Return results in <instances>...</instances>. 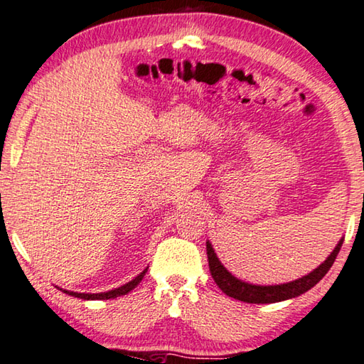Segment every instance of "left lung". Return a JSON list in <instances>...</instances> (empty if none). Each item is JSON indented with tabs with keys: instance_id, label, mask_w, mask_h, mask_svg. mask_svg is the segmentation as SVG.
Returning <instances> with one entry per match:
<instances>
[{
	"instance_id": "8db88e82",
	"label": "left lung",
	"mask_w": 364,
	"mask_h": 364,
	"mask_svg": "<svg viewBox=\"0 0 364 364\" xmlns=\"http://www.w3.org/2000/svg\"><path fill=\"white\" fill-rule=\"evenodd\" d=\"M343 244V239L338 241L336 249L331 252V255L326 258L324 263L319 264L316 269L306 276H301L300 279H295L286 284H276V286H255L244 282L241 279L234 278V276L228 271L221 262L218 260L217 254L212 247V244L207 241V258H208V268H210V274L217 286L230 297L247 301V304H274V301H282L287 299L299 297V295L310 291L313 286H316L321 281L326 273L331 269L332 263L336 262V257L338 254Z\"/></svg>"
}]
</instances>
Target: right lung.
<instances>
[{"label": "right lung", "instance_id": "right-lung-1", "mask_svg": "<svg viewBox=\"0 0 364 364\" xmlns=\"http://www.w3.org/2000/svg\"><path fill=\"white\" fill-rule=\"evenodd\" d=\"M146 271H147V268L143 271V273H139V274L136 276V278L132 279L130 282H127V284H123L122 287L112 289V291H107V292H101V294H80V292L65 291V289H64V291H63V289H60V291L65 292V294H69V295H72V297H78V299H83V300H107V299H117V297H120V295H125V294H128L130 291H133V289L139 284L141 279L144 278Z\"/></svg>", "mask_w": 364, "mask_h": 364}]
</instances>
